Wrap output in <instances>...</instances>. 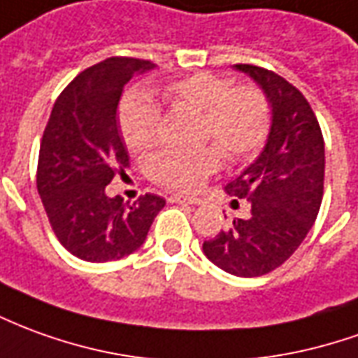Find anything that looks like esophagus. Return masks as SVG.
I'll return each mask as SVG.
<instances>
[{"instance_id": "obj_1", "label": "esophagus", "mask_w": 358, "mask_h": 358, "mask_svg": "<svg viewBox=\"0 0 358 358\" xmlns=\"http://www.w3.org/2000/svg\"><path fill=\"white\" fill-rule=\"evenodd\" d=\"M171 203H186V205H199L201 199L197 196H182V194H174V196L169 197Z\"/></svg>"}]
</instances>
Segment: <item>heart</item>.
Instances as JSON below:
<instances>
[{
    "label": "heart",
    "mask_w": 358,
    "mask_h": 358,
    "mask_svg": "<svg viewBox=\"0 0 358 358\" xmlns=\"http://www.w3.org/2000/svg\"><path fill=\"white\" fill-rule=\"evenodd\" d=\"M164 101L174 108L199 114V139H215L231 157L256 153L264 145L271 108L267 99L256 89L236 87L224 77L196 73L178 79L162 89ZM120 131L134 151H145L159 139L161 112L149 96L129 94L120 104ZM219 164V153L207 147L197 151H164L151 162L153 176L162 184L180 189L196 187Z\"/></svg>",
    "instance_id": "b5f03b06"
}]
</instances>
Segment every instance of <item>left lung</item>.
<instances>
[{
	"instance_id": "1",
	"label": "left lung",
	"mask_w": 358,
	"mask_h": 358,
	"mask_svg": "<svg viewBox=\"0 0 358 358\" xmlns=\"http://www.w3.org/2000/svg\"><path fill=\"white\" fill-rule=\"evenodd\" d=\"M234 69L264 91L271 126L256 161L224 186L232 203L248 201L250 215L205 240L203 254L227 273L257 277L285 264L312 229L324 196L326 155L318 120L296 87L264 67Z\"/></svg>"
}]
</instances>
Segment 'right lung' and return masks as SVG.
I'll use <instances>...</instances> for the list:
<instances>
[{"instance_id":"right-lung-1","label":"right lung","mask_w":358,"mask_h":358,"mask_svg":"<svg viewBox=\"0 0 358 358\" xmlns=\"http://www.w3.org/2000/svg\"><path fill=\"white\" fill-rule=\"evenodd\" d=\"M155 69L136 57H108L85 69L57 96L44 129L36 186L50 224L75 257L104 264L134 254L147 238L164 199L136 203L106 196L116 169L127 166L118 104L124 85Z\"/></svg>"}]
</instances>
